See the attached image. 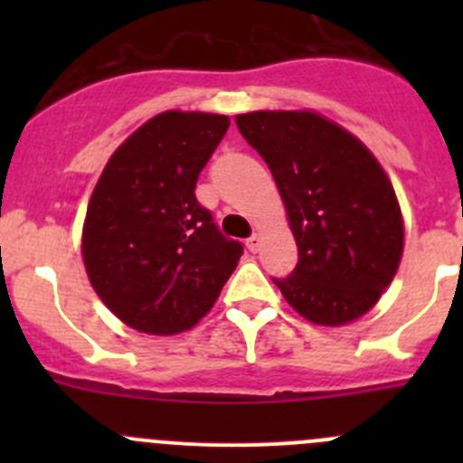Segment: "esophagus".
Returning a JSON list of instances; mask_svg holds the SVG:
<instances>
[{"mask_svg":"<svg viewBox=\"0 0 463 463\" xmlns=\"http://www.w3.org/2000/svg\"><path fill=\"white\" fill-rule=\"evenodd\" d=\"M246 249H249L250 253H258V249H260V235H250L249 240H246Z\"/></svg>","mask_w":463,"mask_h":463,"instance_id":"esophagus-1","label":"esophagus"}]
</instances>
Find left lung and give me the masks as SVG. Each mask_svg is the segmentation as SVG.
<instances>
[{"label":"left lung","mask_w":463,"mask_h":463,"mask_svg":"<svg viewBox=\"0 0 463 463\" xmlns=\"http://www.w3.org/2000/svg\"><path fill=\"white\" fill-rule=\"evenodd\" d=\"M235 123L269 165L298 244L293 273L273 282L316 325L361 318L403 253V219L381 163L314 111H250Z\"/></svg>","instance_id":"8db88e82"}]
</instances>
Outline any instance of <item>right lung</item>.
Wrapping results in <instances>:
<instances>
[{
	"instance_id": "right-lung-1",
	"label": "right lung",
	"mask_w": 463,
	"mask_h": 463,
	"mask_svg": "<svg viewBox=\"0 0 463 463\" xmlns=\"http://www.w3.org/2000/svg\"><path fill=\"white\" fill-rule=\"evenodd\" d=\"M228 125V116L163 111L111 154L93 188L82 228L89 282L132 329H190L244 253L194 197Z\"/></svg>"
}]
</instances>
